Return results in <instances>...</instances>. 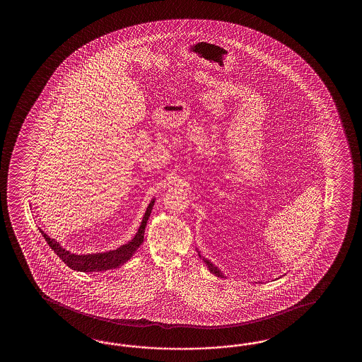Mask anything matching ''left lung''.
<instances>
[{
    "mask_svg": "<svg viewBox=\"0 0 362 362\" xmlns=\"http://www.w3.org/2000/svg\"><path fill=\"white\" fill-rule=\"evenodd\" d=\"M203 260H204V262H206V265L208 267V269H209V272L212 273V274H215V276H217V277H221L223 278V274L221 273V270L217 269V267H215L212 262H209V260H207V259H204L203 257Z\"/></svg>",
    "mask_w": 362,
    "mask_h": 362,
    "instance_id": "obj_1",
    "label": "left lung"
}]
</instances>
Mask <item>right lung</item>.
I'll return each instance as SVG.
<instances>
[{"mask_svg":"<svg viewBox=\"0 0 362 362\" xmlns=\"http://www.w3.org/2000/svg\"><path fill=\"white\" fill-rule=\"evenodd\" d=\"M154 203L155 199L150 202L134 238L131 239V242H128L127 245H123V246L112 250V251H107V252L88 255L71 254L69 251L59 245V242L50 238L49 235H47V233H44L41 229L40 231L44 235L47 245L52 247V250H54L55 254L59 256L62 262H64L71 269L77 270V272H102V270L115 269L120 265H123L124 262H128L133 254L137 251V248L142 245L147 220L153 211Z\"/></svg>","mask_w":362,"mask_h":362,"instance_id":"1","label":"right lung"}]
</instances>
